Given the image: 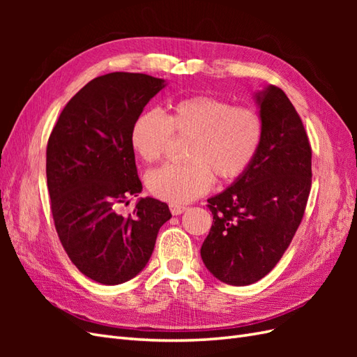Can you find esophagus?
I'll list each match as a JSON object with an SVG mask.
<instances>
[{
  "instance_id": "1",
  "label": "esophagus",
  "mask_w": 357,
  "mask_h": 357,
  "mask_svg": "<svg viewBox=\"0 0 357 357\" xmlns=\"http://www.w3.org/2000/svg\"><path fill=\"white\" fill-rule=\"evenodd\" d=\"M169 210L172 213V215H178L181 213H185L188 208L185 205H178V204H169Z\"/></svg>"
}]
</instances>
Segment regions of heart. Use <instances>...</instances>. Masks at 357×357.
Segmentation results:
<instances>
[{"instance_id": "heart-1", "label": "heart", "mask_w": 357, "mask_h": 357, "mask_svg": "<svg viewBox=\"0 0 357 357\" xmlns=\"http://www.w3.org/2000/svg\"><path fill=\"white\" fill-rule=\"evenodd\" d=\"M172 132L192 137L189 162L149 171L146 185L156 198L180 205L207 193L214 176L231 181L250 168L264 139V121L253 107L198 95L174 102L167 116L156 110L138 114L129 139L139 158L155 162L165 153Z\"/></svg>"}]
</instances>
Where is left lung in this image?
<instances>
[{
	"label": "left lung",
	"mask_w": 357,
	"mask_h": 357,
	"mask_svg": "<svg viewBox=\"0 0 357 357\" xmlns=\"http://www.w3.org/2000/svg\"><path fill=\"white\" fill-rule=\"evenodd\" d=\"M255 98L264 121L261 149L241 177L208 198L213 225L201 247L204 265L231 286L256 283L277 265L311 189V146L294 104L273 84Z\"/></svg>",
	"instance_id": "8db88e82"
}]
</instances>
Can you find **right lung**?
<instances>
[{
  "label": "right lung",
  "instance_id": "add662e5",
  "mask_svg": "<svg viewBox=\"0 0 357 357\" xmlns=\"http://www.w3.org/2000/svg\"><path fill=\"white\" fill-rule=\"evenodd\" d=\"M164 79L139 73L100 75L75 93L49 137L47 189L62 247L79 271L114 286L139 274L153 253L165 202L139 198L123 218L116 207L143 190L131 128Z\"/></svg>",
  "mask_w": 357,
  "mask_h": 357
}]
</instances>
